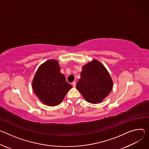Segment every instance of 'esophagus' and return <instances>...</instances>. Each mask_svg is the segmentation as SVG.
Masks as SVG:
<instances>
[{"mask_svg":"<svg viewBox=\"0 0 149 149\" xmlns=\"http://www.w3.org/2000/svg\"><path fill=\"white\" fill-rule=\"evenodd\" d=\"M72 85H73V87H75V86H76V81H73V82H72Z\"/></svg>","mask_w":149,"mask_h":149,"instance_id":"1","label":"esophagus"}]
</instances>
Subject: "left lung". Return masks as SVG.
Segmentation results:
<instances>
[{"label": "left lung", "instance_id": "left-lung-1", "mask_svg": "<svg viewBox=\"0 0 149 149\" xmlns=\"http://www.w3.org/2000/svg\"><path fill=\"white\" fill-rule=\"evenodd\" d=\"M76 89L89 103L101 102L109 94L113 82L105 66L96 60L82 67Z\"/></svg>", "mask_w": 149, "mask_h": 149}]
</instances>
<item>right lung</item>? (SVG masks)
I'll list each match as a JSON object with an SVG mask.
<instances>
[{"mask_svg": "<svg viewBox=\"0 0 149 149\" xmlns=\"http://www.w3.org/2000/svg\"><path fill=\"white\" fill-rule=\"evenodd\" d=\"M32 89L39 100L48 106L59 105L72 86L60 73L58 62L49 60L38 68L32 80Z\"/></svg>", "mask_w": 149, "mask_h": 149, "instance_id": "obj_1", "label": "right lung"}]
</instances>
